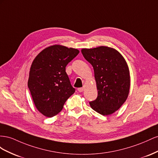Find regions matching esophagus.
<instances>
[{
    "label": "esophagus",
    "instance_id": "34e87169",
    "mask_svg": "<svg viewBox=\"0 0 158 158\" xmlns=\"http://www.w3.org/2000/svg\"><path fill=\"white\" fill-rule=\"evenodd\" d=\"M84 89H85L84 87H81V88H78L77 89V91L79 92H83L84 91Z\"/></svg>",
    "mask_w": 158,
    "mask_h": 158
}]
</instances>
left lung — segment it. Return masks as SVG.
I'll use <instances>...</instances> for the list:
<instances>
[{"label": "left lung", "mask_w": 158, "mask_h": 158, "mask_svg": "<svg viewBox=\"0 0 158 158\" xmlns=\"http://www.w3.org/2000/svg\"><path fill=\"white\" fill-rule=\"evenodd\" d=\"M81 53L94 69L98 97L90 102L92 109L103 116L113 114L128 97L130 71L127 61L116 49L98 46L83 48Z\"/></svg>", "instance_id": "8db88e82"}]
</instances>
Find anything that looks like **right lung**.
Segmentation results:
<instances>
[{
    "label": "right lung",
    "instance_id": "right-lung-1",
    "mask_svg": "<svg viewBox=\"0 0 158 158\" xmlns=\"http://www.w3.org/2000/svg\"><path fill=\"white\" fill-rule=\"evenodd\" d=\"M79 53L77 49L56 44L44 49L34 58L28 87L35 106L43 115L57 114L75 93L65 67Z\"/></svg>",
    "mask_w": 158,
    "mask_h": 158
}]
</instances>
